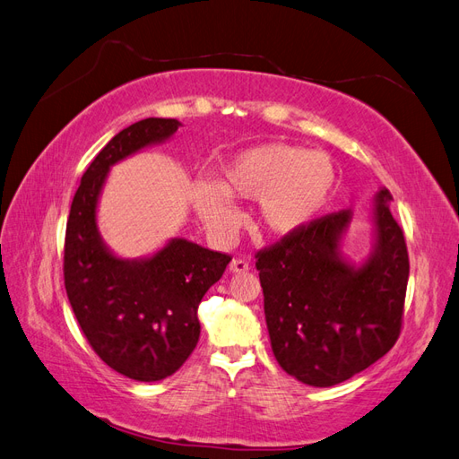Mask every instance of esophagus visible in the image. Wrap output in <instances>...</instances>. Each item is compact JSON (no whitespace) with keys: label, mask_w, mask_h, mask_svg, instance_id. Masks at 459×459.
I'll return each mask as SVG.
<instances>
[{"label":"esophagus","mask_w":459,"mask_h":459,"mask_svg":"<svg viewBox=\"0 0 459 459\" xmlns=\"http://www.w3.org/2000/svg\"><path fill=\"white\" fill-rule=\"evenodd\" d=\"M229 269L234 274H240V273H246L247 269H250V265H247V261H244V259H232Z\"/></svg>","instance_id":"obj_1"}]
</instances>
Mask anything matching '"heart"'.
<instances>
[{"mask_svg":"<svg viewBox=\"0 0 459 459\" xmlns=\"http://www.w3.org/2000/svg\"><path fill=\"white\" fill-rule=\"evenodd\" d=\"M336 178V165L326 153L269 142L229 157L215 185L198 182L192 188V204L209 230L227 237L238 225L229 198L259 200L261 225L288 237L309 227L329 207Z\"/></svg>","mask_w":459,"mask_h":459,"instance_id":"b5f03b06","label":"heart"}]
</instances>
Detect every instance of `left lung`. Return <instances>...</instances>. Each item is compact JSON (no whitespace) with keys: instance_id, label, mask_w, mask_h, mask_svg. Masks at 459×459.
<instances>
[{"instance_id":"obj_1","label":"left lung","mask_w":459,"mask_h":459,"mask_svg":"<svg viewBox=\"0 0 459 459\" xmlns=\"http://www.w3.org/2000/svg\"><path fill=\"white\" fill-rule=\"evenodd\" d=\"M390 200L386 188L375 194L371 250L358 264L342 252L351 209L313 221L255 255L273 353L299 383H344L400 336L410 259Z\"/></svg>"}]
</instances>
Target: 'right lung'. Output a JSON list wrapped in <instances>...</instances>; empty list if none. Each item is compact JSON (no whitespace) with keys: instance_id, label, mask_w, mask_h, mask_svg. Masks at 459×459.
I'll use <instances>...</instances> for the list:
<instances>
[{"instance_id":"1","label":"right lung","mask_w":459,"mask_h":459,"mask_svg":"<svg viewBox=\"0 0 459 459\" xmlns=\"http://www.w3.org/2000/svg\"><path fill=\"white\" fill-rule=\"evenodd\" d=\"M177 119L138 121L115 134L90 163L65 234V288L90 346L111 369L140 383L173 375L200 340L198 306L230 257L171 238L146 257H119L98 229V204L109 169L163 143Z\"/></svg>"}]
</instances>
